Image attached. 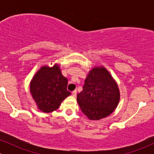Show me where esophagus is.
Listing matches in <instances>:
<instances>
[{
	"mask_svg": "<svg viewBox=\"0 0 154 154\" xmlns=\"http://www.w3.org/2000/svg\"><path fill=\"white\" fill-rule=\"evenodd\" d=\"M72 95L74 97H76V95H77V90H74V91H72Z\"/></svg>",
	"mask_w": 154,
	"mask_h": 154,
	"instance_id": "1",
	"label": "esophagus"
}]
</instances>
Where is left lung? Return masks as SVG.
I'll return each mask as SVG.
<instances>
[{
	"instance_id": "1",
	"label": "left lung",
	"mask_w": 154,
	"mask_h": 154,
	"mask_svg": "<svg viewBox=\"0 0 154 154\" xmlns=\"http://www.w3.org/2000/svg\"><path fill=\"white\" fill-rule=\"evenodd\" d=\"M77 100L83 114L89 120L97 121L114 112L120 100V91L108 70L95 66L88 71Z\"/></svg>"
}]
</instances>
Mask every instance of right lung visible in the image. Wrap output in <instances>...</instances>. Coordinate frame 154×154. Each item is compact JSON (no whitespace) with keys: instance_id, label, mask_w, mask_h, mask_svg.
I'll list each match as a JSON object with an SVG mask.
<instances>
[{"instance_id":"right-lung-1","label":"right lung","mask_w":154,"mask_h":154,"mask_svg":"<svg viewBox=\"0 0 154 154\" xmlns=\"http://www.w3.org/2000/svg\"><path fill=\"white\" fill-rule=\"evenodd\" d=\"M68 79L62 74L60 65L42 66L29 83V91L40 111L49 113L57 109L71 94L67 90Z\"/></svg>"}]
</instances>
